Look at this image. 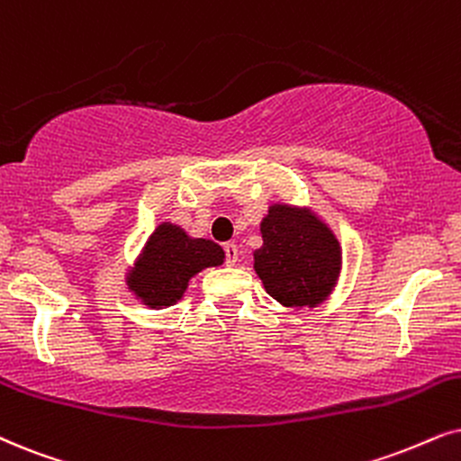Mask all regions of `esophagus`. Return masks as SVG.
Segmentation results:
<instances>
[{
	"label": "esophagus",
	"instance_id": "esophagus-1",
	"mask_svg": "<svg viewBox=\"0 0 461 461\" xmlns=\"http://www.w3.org/2000/svg\"><path fill=\"white\" fill-rule=\"evenodd\" d=\"M223 250H225V264L227 266H234L236 261H238V247L234 242H227L225 247H223Z\"/></svg>",
	"mask_w": 461,
	"mask_h": 461
}]
</instances>
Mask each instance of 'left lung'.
Segmentation results:
<instances>
[{
  "mask_svg": "<svg viewBox=\"0 0 461 461\" xmlns=\"http://www.w3.org/2000/svg\"><path fill=\"white\" fill-rule=\"evenodd\" d=\"M264 247L253 253L255 272L283 306H317L340 274V244L306 208L274 203L261 221Z\"/></svg>",
  "mask_w": 461,
  "mask_h": 461,
  "instance_id": "8db88e82",
  "label": "left lung"
}]
</instances>
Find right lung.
I'll list each match as a JSON object with an SVG mask.
<instances>
[{
  "instance_id": "add662e5",
  "label": "right lung",
  "mask_w": 461,
  "mask_h": 461,
  "mask_svg": "<svg viewBox=\"0 0 461 461\" xmlns=\"http://www.w3.org/2000/svg\"><path fill=\"white\" fill-rule=\"evenodd\" d=\"M223 249L206 238H189L178 225L161 223L127 276L138 300L150 308L172 306L183 298L189 278L203 267L223 264Z\"/></svg>"
}]
</instances>
